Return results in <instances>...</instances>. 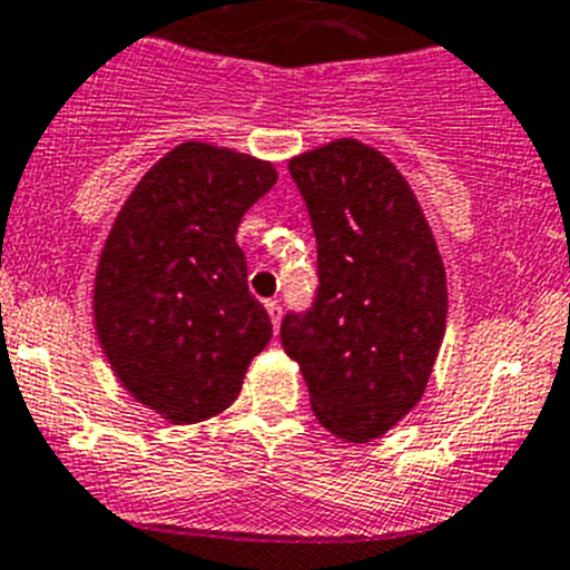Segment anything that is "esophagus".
I'll list each match as a JSON object with an SVG mask.
<instances>
[{"mask_svg": "<svg viewBox=\"0 0 570 570\" xmlns=\"http://www.w3.org/2000/svg\"><path fill=\"white\" fill-rule=\"evenodd\" d=\"M264 306H267L269 321H273V326L278 328V323H281V303L278 301H267V303H264Z\"/></svg>", "mask_w": 570, "mask_h": 570, "instance_id": "1", "label": "esophagus"}]
</instances>
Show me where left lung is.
Here are the masks:
<instances>
[{
    "instance_id": "1",
    "label": "left lung",
    "mask_w": 570,
    "mask_h": 570,
    "mask_svg": "<svg viewBox=\"0 0 570 570\" xmlns=\"http://www.w3.org/2000/svg\"><path fill=\"white\" fill-rule=\"evenodd\" d=\"M317 238L315 303L281 323L312 413L365 444L419 405L446 326V275L396 165L360 140L289 159Z\"/></svg>"
}]
</instances>
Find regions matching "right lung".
Wrapping results in <instances>:
<instances>
[{
	"label": "right lung",
	"mask_w": 570,
	"mask_h": 570,
	"mask_svg": "<svg viewBox=\"0 0 570 570\" xmlns=\"http://www.w3.org/2000/svg\"><path fill=\"white\" fill-rule=\"evenodd\" d=\"M278 179L275 165L179 142L117 213L95 269V332L131 396L171 424L236 402L273 323L249 295L238 222Z\"/></svg>",
	"instance_id": "right-lung-1"
}]
</instances>
